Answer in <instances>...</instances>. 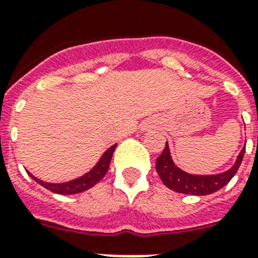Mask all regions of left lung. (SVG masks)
Segmentation results:
<instances>
[{
	"label": "left lung",
	"mask_w": 258,
	"mask_h": 258,
	"mask_svg": "<svg viewBox=\"0 0 258 258\" xmlns=\"http://www.w3.org/2000/svg\"><path fill=\"white\" fill-rule=\"evenodd\" d=\"M244 153H245V148L241 149V152L236 158L235 165L227 171L220 172V174H211V175H201V174H190V172L178 167L172 161L169 144L166 142L162 154L157 158L155 169H157L159 178L162 179L163 184L169 187L170 190L187 194V195H199L201 197V195L216 192L218 190L223 188L225 184H228V182L233 178L241 165Z\"/></svg>",
	"instance_id": "left-lung-1"
}]
</instances>
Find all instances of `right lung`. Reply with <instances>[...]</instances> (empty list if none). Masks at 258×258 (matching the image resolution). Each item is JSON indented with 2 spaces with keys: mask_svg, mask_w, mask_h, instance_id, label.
<instances>
[{
  "mask_svg": "<svg viewBox=\"0 0 258 258\" xmlns=\"http://www.w3.org/2000/svg\"><path fill=\"white\" fill-rule=\"evenodd\" d=\"M117 144L112 145L108 150L104 152V154L100 157V159L97 161L92 169L89 170L88 172L83 174L82 176L75 178V179L68 180V182L63 183H50L44 182V180L38 179L37 176H34L31 172L27 171L31 178L37 183H39L40 186H43L44 188L52 191L55 194H60V195H74V194L83 192V191L89 190L91 187H93L96 183H99L100 180L103 179L104 175L106 174L108 169H109L110 159H112V155H113L114 149H116Z\"/></svg>",
  "mask_w": 258,
  "mask_h": 258,
  "instance_id": "right-lung-1",
  "label": "right lung"
}]
</instances>
